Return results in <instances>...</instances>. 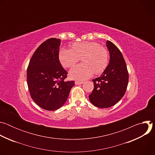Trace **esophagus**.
Listing matches in <instances>:
<instances>
[{"mask_svg": "<svg viewBox=\"0 0 155 155\" xmlns=\"http://www.w3.org/2000/svg\"><path fill=\"white\" fill-rule=\"evenodd\" d=\"M75 83L76 84H83V81H75Z\"/></svg>", "mask_w": 155, "mask_h": 155, "instance_id": "obj_1", "label": "esophagus"}]
</instances>
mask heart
<instances>
[{
    "instance_id": "1",
    "label": "heart",
    "mask_w": 155,
    "mask_h": 155,
    "mask_svg": "<svg viewBox=\"0 0 155 155\" xmlns=\"http://www.w3.org/2000/svg\"><path fill=\"white\" fill-rule=\"evenodd\" d=\"M83 58L84 64L77 65L70 71V77L77 80H84L94 73L103 72L108 65V53L96 42L74 43L71 48H63L59 53V59L63 67L74 65Z\"/></svg>"
}]
</instances>
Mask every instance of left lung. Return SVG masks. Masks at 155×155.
Listing matches in <instances>:
<instances>
[{
    "mask_svg": "<svg viewBox=\"0 0 155 155\" xmlns=\"http://www.w3.org/2000/svg\"><path fill=\"white\" fill-rule=\"evenodd\" d=\"M110 53L107 67L101 77L93 80L94 89L89 95L96 107L108 108L116 104L124 95L129 80L126 64L122 53L112 41H107Z\"/></svg>",
    "mask_w": 155,
    "mask_h": 155,
    "instance_id": "left-lung-1",
    "label": "left lung"
}]
</instances>
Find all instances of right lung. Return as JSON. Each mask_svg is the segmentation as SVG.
<instances>
[{
    "instance_id": "obj_1",
    "label": "right lung",
    "mask_w": 155,
    "mask_h": 155,
    "mask_svg": "<svg viewBox=\"0 0 155 155\" xmlns=\"http://www.w3.org/2000/svg\"><path fill=\"white\" fill-rule=\"evenodd\" d=\"M61 40L51 38L37 48L27 70V82L33 101L50 111L62 107L67 101L74 81H64L68 72L59 59Z\"/></svg>"
}]
</instances>
